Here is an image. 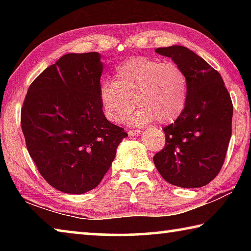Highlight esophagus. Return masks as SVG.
I'll list each match as a JSON object with an SVG mask.
<instances>
[{"instance_id":"esophagus-1","label":"esophagus","mask_w":251,"mask_h":251,"mask_svg":"<svg viewBox=\"0 0 251 251\" xmlns=\"http://www.w3.org/2000/svg\"><path fill=\"white\" fill-rule=\"evenodd\" d=\"M142 133L141 129H130L128 130V135L130 137H136V136H139Z\"/></svg>"}]
</instances>
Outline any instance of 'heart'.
Segmentation results:
<instances>
[{
	"label": "heart",
	"mask_w": 251,
	"mask_h": 251,
	"mask_svg": "<svg viewBox=\"0 0 251 251\" xmlns=\"http://www.w3.org/2000/svg\"><path fill=\"white\" fill-rule=\"evenodd\" d=\"M187 92V77L175 62L136 56L116 67L114 80L100 84V99L106 118L113 123H121L136 103L139 107L127 118L129 124L156 120L169 124L184 112Z\"/></svg>",
	"instance_id": "1"
}]
</instances>
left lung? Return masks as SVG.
Instances as JSON below:
<instances>
[{"label": "left lung", "instance_id": "1", "mask_svg": "<svg viewBox=\"0 0 251 251\" xmlns=\"http://www.w3.org/2000/svg\"><path fill=\"white\" fill-rule=\"evenodd\" d=\"M171 57L187 77L184 112L164 127L166 144L154 164L169 184L202 187L218 175L231 137L232 101L222 76L205 59L180 45L155 50Z\"/></svg>", "mask_w": 251, "mask_h": 251}]
</instances>
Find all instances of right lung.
Segmentation results:
<instances>
[{
  "label": "right lung",
  "mask_w": 251,
  "mask_h": 251,
  "mask_svg": "<svg viewBox=\"0 0 251 251\" xmlns=\"http://www.w3.org/2000/svg\"><path fill=\"white\" fill-rule=\"evenodd\" d=\"M101 72L100 53L63 55L33 80L25 96L21 126L28 154L59 192L94 189L127 136L104 115Z\"/></svg>",
  "instance_id": "right-lung-1"
}]
</instances>
